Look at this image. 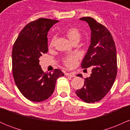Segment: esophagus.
Masks as SVG:
<instances>
[{
    "instance_id": "obj_1",
    "label": "esophagus",
    "mask_w": 130,
    "mask_h": 130,
    "mask_svg": "<svg viewBox=\"0 0 130 130\" xmlns=\"http://www.w3.org/2000/svg\"><path fill=\"white\" fill-rule=\"evenodd\" d=\"M65 75L71 77H73L75 76V74H74L73 73H65Z\"/></svg>"
}]
</instances>
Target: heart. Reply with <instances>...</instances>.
<instances>
[{
    "label": "heart",
    "mask_w": 130,
    "mask_h": 130,
    "mask_svg": "<svg viewBox=\"0 0 130 130\" xmlns=\"http://www.w3.org/2000/svg\"><path fill=\"white\" fill-rule=\"evenodd\" d=\"M66 35L68 38L71 43H73L76 41H79L80 38V32L79 30L76 27H71L68 29L66 32ZM54 38L52 39L51 41L50 45L53 46L54 42ZM79 57L77 55H71L63 59V62L67 67L69 68H73L76 65L77 62V59Z\"/></svg>",
    "instance_id": "1"
}]
</instances>
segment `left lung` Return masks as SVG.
Masks as SVG:
<instances>
[{"label":"left lung","mask_w":130,"mask_h":130,"mask_svg":"<svg viewBox=\"0 0 130 130\" xmlns=\"http://www.w3.org/2000/svg\"><path fill=\"white\" fill-rule=\"evenodd\" d=\"M80 20L87 22L91 30L90 44L81 63L83 68H92L90 76L85 79L83 88L76 94L83 101L98 102L111 90L117 76V54L111 33L106 27L91 17ZM77 76L82 77V74Z\"/></svg>","instance_id":"8db88e82"}]
</instances>
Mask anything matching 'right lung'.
Segmentation results:
<instances>
[{
    "label": "right lung",
    "instance_id": "1",
    "mask_svg": "<svg viewBox=\"0 0 130 130\" xmlns=\"http://www.w3.org/2000/svg\"><path fill=\"white\" fill-rule=\"evenodd\" d=\"M55 19L39 18L27 24L19 33L12 50V70L14 82L24 97L41 102L53 93L56 80L64 76L59 69L44 73L39 58L48 51L47 33Z\"/></svg>",
    "mask_w": 130,
    "mask_h": 130
}]
</instances>
